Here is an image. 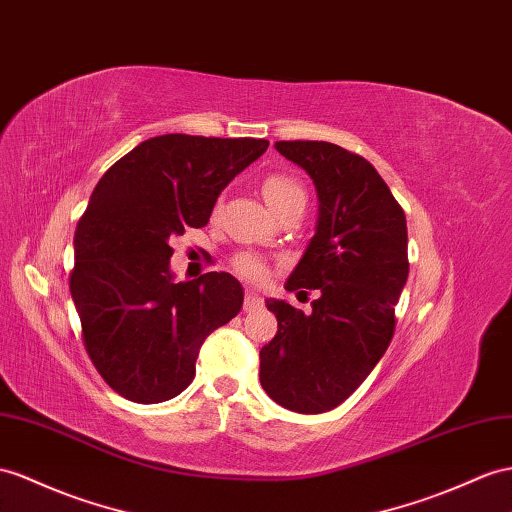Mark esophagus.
<instances>
[{
  "label": "esophagus",
  "mask_w": 512,
  "mask_h": 512,
  "mask_svg": "<svg viewBox=\"0 0 512 512\" xmlns=\"http://www.w3.org/2000/svg\"><path fill=\"white\" fill-rule=\"evenodd\" d=\"M261 307H264V298H259L253 292H246V296H244V311L246 313H253V311H259Z\"/></svg>",
  "instance_id": "1"
}]
</instances>
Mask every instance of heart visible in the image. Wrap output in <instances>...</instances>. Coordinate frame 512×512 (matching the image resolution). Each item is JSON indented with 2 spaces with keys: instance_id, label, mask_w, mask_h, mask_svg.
<instances>
[{
  "instance_id": "b5f03b06",
  "label": "heart",
  "mask_w": 512,
  "mask_h": 512,
  "mask_svg": "<svg viewBox=\"0 0 512 512\" xmlns=\"http://www.w3.org/2000/svg\"><path fill=\"white\" fill-rule=\"evenodd\" d=\"M261 194H264V199L274 214H279L281 209L296 205V203L305 205V188L300 186L294 177L283 175V173L268 175L264 179V183H261ZM233 268L240 274V277H244L248 281H264L268 277L266 261L253 253H242L235 257Z\"/></svg>"
}]
</instances>
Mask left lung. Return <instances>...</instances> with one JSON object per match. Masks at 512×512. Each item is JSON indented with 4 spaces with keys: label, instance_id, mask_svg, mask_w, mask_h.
<instances>
[{
    "label": "left lung",
    "instance_id": "obj_1",
    "mask_svg": "<svg viewBox=\"0 0 512 512\" xmlns=\"http://www.w3.org/2000/svg\"><path fill=\"white\" fill-rule=\"evenodd\" d=\"M318 192V225L285 283L320 290L311 313L266 300L279 331L259 350V381L296 413L342 404L381 361L396 329V305L409 277L406 218L365 157L324 140L274 142Z\"/></svg>",
    "mask_w": 512,
    "mask_h": 512
}]
</instances>
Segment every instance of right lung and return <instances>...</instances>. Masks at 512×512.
I'll list each match as a JSON object with an SVG mask.
<instances>
[{"label":"right lung","instance_id":"right-lung-1","mask_svg":"<svg viewBox=\"0 0 512 512\" xmlns=\"http://www.w3.org/2000/svg\"><path fill=\"white\" fill-rule=\"evenodd\" d=\"M268 144L155 136L108 168L90 194L75 229L71 296L90 361L123 398L179 396L205 337L240 313L244 290L229 272L175 283L168 242L205 227L220 192Z\"/></svg>","mask_w":512,"mask_h":512}]
</instances>
